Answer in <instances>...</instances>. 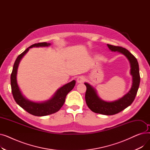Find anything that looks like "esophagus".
<instances>
[{
  "label": "esophagus",
  "mask_w": 150,
  "mask_h": 150,
  "mask_svg": "<svg viewBox=\"0 0 150 150\" xmlns=\"http://www.w3.org/2000/svg\"><path fill=\"white\" fill-rule=\"evenodd\" d=\"M84 80H85V78L84 76H79V77L77 78L76 81H77L78 83H81L84 82Z\"/></svg>",
  "instance_id": "34e87169"
}]
</instances>
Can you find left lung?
Returning <instances> with one entry per match:
<instances>
[{
	"label": "left lung",
	"instance_id": "left-lung-1",
	"mask_svg": "<svg viewBox=\"0 0 150 150\" xmlns=\"http://www.w3.org/2000/svg\"><path fill=\"white\" fill-rule=\"evenodd\" d=\"M108 48L112 52H118L127 58L131 66L130 74L132 77V84L130 91L121 98L108 102L101 99L97 93L96 89L88 83H84L86 86L85 100L86 104L92 111L96 113L111 115L121 112L132 104L139 87L140 74L137 59L128 50L122 47L107 44Z\"/></svg>",
	"mask_w": 150,
	"mask_h": 150
}]
</instances>
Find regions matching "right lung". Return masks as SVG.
Masks as SVG:
<instances>
[{
    "instance_id": "obj_1",
    "label": "right lung",
    "mask_w": 150,
    "mask_h": 150,
    "mask_svg": "<svg viewBox=\"0 0 150 150\" xmlns=\"http://www.w3.org/2000/svg\"><path fill=\"white\" fill-rule=\"evenodd\" d=\"M49 45H50V43L39 42L31 45L30 47H28L24 52L19 54L16 59L11 74V91L14 100L18 105L25 110L27 112L35 116H45L58 112L64 105L67 93L73 89L76 83L75 80H73L62 86L57 90L54 96L50 100L41 102V103L30 101L23 97L19 88L16 78L18 68L21 59L30 48L35 47H48Z\"/></svg>"
}]
</instances>
